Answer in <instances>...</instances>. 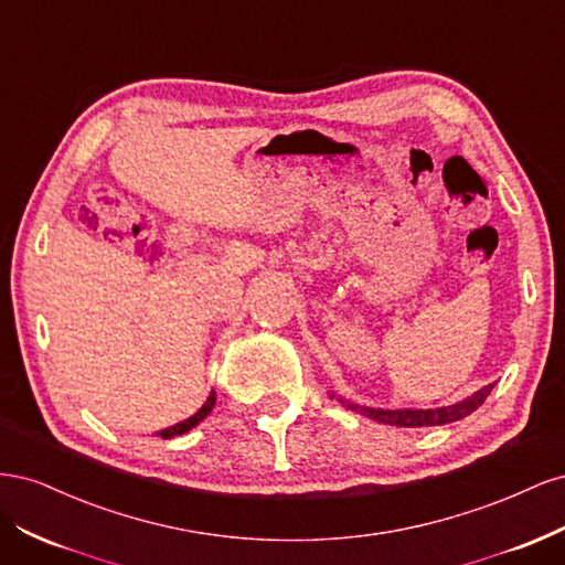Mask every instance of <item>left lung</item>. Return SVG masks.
Instances as JSON below:
<instances>
[{"mask_svg": "<svg viewBox=\"0 0 565 565\" xmlns=\"http://www.w3.org/2000/svg\"><path fill=\"white\" fill-rule=\"evenodd\" d=\"M494 384H488L483 388H478L476 393H471L469 398L446 405V407H429V409H417V407H403V409H384V407H367V405H358L351 403L347 398L332 396L339 398L341 405H347L349 409H355V413H361L374 422L380 424H388V426H440V424H450L457 419H465L467 415H471L473 409H478L483 405V401L490 396Z\"/></svg>", "mask_w": 565, "mask_h": 565, "instance_id": "left-lung-1", "label": "left lung"}]
</instances>
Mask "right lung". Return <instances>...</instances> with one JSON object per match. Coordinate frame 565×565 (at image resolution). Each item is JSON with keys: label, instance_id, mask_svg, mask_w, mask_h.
Returning <instances> with one entry per match:
<instances>
[{"label": "right lung", "instance_id": "right-lung-1", "mask_svg": "<svg viewBox=\"0 0 565 565\" xmlns=\"http://www.w3.org/2000/svg\"><path fill=\"white\" fill-rule=\"evenodd\" d=\"M214 405H216V393L212 391L210 398L204 401V405L198 409V413H195L193 417H188V419H183V422H179V424H174V426H169V429L158 431V436H162V438H174V436H181V434H185V431H191L193 426H198L204 417H207V415L212 413Z\"/></svg>", "mask_w": 565, "mask_h": 565}]
</instances>
